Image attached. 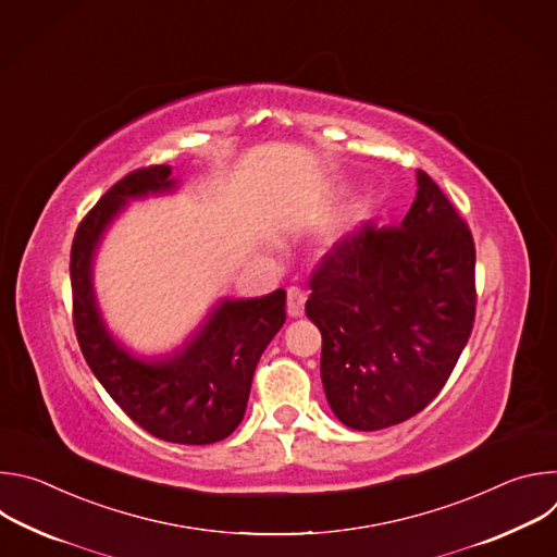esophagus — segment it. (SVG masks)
I'll use <instances>...</instances> for the list:
<instances>
[{"instance_id":"1","label":"esophagus","mask_w":557,"mask_h":557,"mask_svg":"<svg viewBox=\"0 0 557 557\" xmlns=\"http://www.w3.org/2000/svg\"><path fill=\"white\" fill-rule=\"evenodd\" d=\"M304 304H306V293L297 286H290L288 297H286L288 317H301L304 314Z\"/></svg>"}]
</instances>
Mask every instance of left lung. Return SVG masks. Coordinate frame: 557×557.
Listing matches in <instances>:
<instances>
[{"label": "left lung", "instance_id": "1", "mask_svg": "<svg viewBox=\"0 0 557 557\" xmlns=\"http://www.w3.org/2000/svg\"><path fill=\"white\" fill-rule=\"evenodd\" d=\"M417 185L401 226L363 222L310 277L306 314L322 333L326 399L359 432L419 414L473 329L471 231L421 170Z\"/></svg>", "mask_w": 557, "mask_h": 557}]
</instances>
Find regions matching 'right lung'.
Here are the masks:
<instances>
[{
    "mask_svg": "<svg viewBox=\"0 0 557 557\" xmlns=\"http://www.w3.org/2000/svg\"><path fill=\"white\" fill-rule=\"evenodd\" d=\"M170 165L136 170L95 205L74 233L70 253L72 317L82 352L119 408L151 436L181 445L226 438L245 419L256 366L286 322V293L222 297L172 352L145 357L106 324L95 290V258L127 202L172 194Z\"/></svg>",
    "mask_w": 557,
    "mask_h": 557,
    "instance_id": "1",
    "label": "right lung"
}]
</instances>
